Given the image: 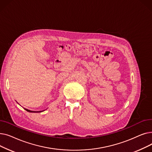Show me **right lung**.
Here are the masks:
<instances>
[{
  "instance_id": "obj_1",
  "label": "right lung",
  "mask_w": 152,
  "mask_h": 152,
  "mask_svg": "<svg viewBox=\"0 0 152 152\" xmlns=\"http://www.w3.org/2000/svg\"><path fill=\"white\" fill-rule=\"evenodd\" d=\"M25 110H26L27 111H28V112H30V113H36V112L39 113V112H42V111H44V110H43V111H31V110H28V109H26V108H25Z\"/></svg>"
}]
</instances>
